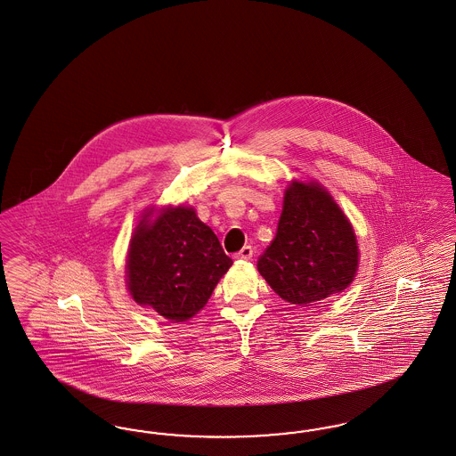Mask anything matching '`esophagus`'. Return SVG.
I'll use <instances>...</instances> for the list:
<instances>
[{
  "label": "esophagus",
  "instance_id": "34e87169",
  "mask_svg": "<svg viewBox=\"0 0 456 456\" xmlns=\"http://www.w3.org/2000/svg\"><path fill=\"white\" fill-rule=\"evenodd\" d=\"M252 254H254V249H252L251 246H244L240 251L237 252L236 257L237 259L248 261V259H251Z\"/></svg>",
  "mask_w": 456,
  "mask_h": 456
}]
</instances>
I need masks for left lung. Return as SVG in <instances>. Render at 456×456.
<instances>
[{"label": "left lung", "instance_id": "8db88e82", "mask_svg": "<svg viewBox=\"0 0 456 456\" xmlns=\"http://www.w3.org/2000/svg\"><path fill=\"white\" fill-rule=\"evenodd\" d=\"M359 265L350 222L318 183L293 182L284 193L278 232L257 261L267 284L291 305L340 293Z\"/></svg>", "mask_w": 456, "mask_h": 456}]
</instances>
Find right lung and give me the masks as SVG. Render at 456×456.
<instances>
[{
    "mask_svg": "<svg viewBox=\"0 0 456 456\" xmlns=\"http://www.w3.org/2000/svg\"><path fill=\"white\" fill-rule=\"evenodd\" d=\"M231 266L232 259L195 210L176 207L153 224H138L126 263L127 288L136 303L185 322L204 308Z\"/></svg>",
    "mask_w": 456,
    "mask_h": 456,
    "instance_id": "obj_1",
    "label": "right lung"
}]
</instances>
